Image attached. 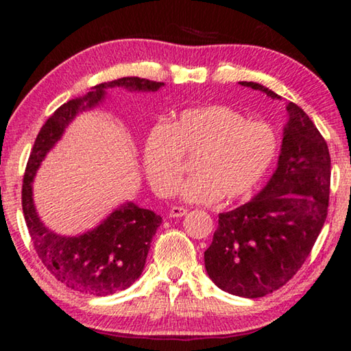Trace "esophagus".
<instances>
[{
  "instance_id": "34e87169",
  "label": "esophagus",
  "mask_w": 351,
  "mask_h": 351,
  "mask_svg": "<svg viewBox=\"0 0 351 351\" xmlns=\"http://www.w3.org/2000/svg\"><path fill=\"white\" fill-rule=\"evenodd\" d=\"M187 213V209L186 207H181V206H173L169 212V215L171 218H180V217H184Z\"/></svg>"
}]
</instances>
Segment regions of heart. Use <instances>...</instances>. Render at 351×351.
<instances>
[{
    "mask_svg": "<svg viewBox=\"0 0 351 351\" xmlns=\"http://www.w3.org/2000/svg\"><path fill=\"white\" fill-rule=\"evenodd\" d=\"M278 152L276 130L252 122L226 105L193 106L169 127L147 134L142 165L154 193L170 197L184 171L183 158H195L193 176L181 184L186 203L213 204L219 198L246 199L260 187Z\"/></svg>",
    "mask_w": 351,
    "mask_h": 351,
    "instance_id": "heart-1",
    "label": "heart"
}]
</instances>
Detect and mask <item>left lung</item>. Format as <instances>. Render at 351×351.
<instances>
[{
    "label": "left lung",
    "mask_w": 351,
    "mask_h": 351,
    "mask_svg": "<svg viewBox=\"0 0 351 351\" xmlns=\"http://www.w3.org/2000/svg\"><path fill=\"white\" fill-rule=\"evenodd\" d=\"M240 85L280 99L260 83ZM277 169L260 193L218 215L206 271L226 293L257 299L283 287L305 263L328 210V145L306 112L289 102Z\"/></svg>",
    "instance_id": "8db88e82"
}]
</instances>
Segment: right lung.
<instances>
[{
  "instance_id": "right-lung-1",
  "label": "right lung",
  "mask_w": 351,
  "mask_h": 351,
  "mask_svg": "<svg viewBox=\"0 0 351 351\" xmlns=\"http://www.w3.org/2000/svg\"><path fill=\"white\" fill-rule=\"evenodd\" d=\"M116 86L128 91L153 93L164 86V83L141 77H122L100 83L86 96L63 104L41 127L23 178V213L40 260L58 282L93 295H111L138 280L162 218L153 210L127 201L88 232L75 237L58 235L47 229L38 217L32 198V182L40 164L62 139L74 117L99 105L105 99V90Z\"/></svg>"
}]
</instances>
